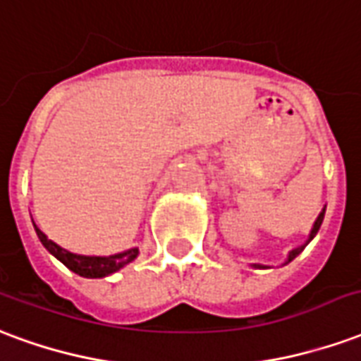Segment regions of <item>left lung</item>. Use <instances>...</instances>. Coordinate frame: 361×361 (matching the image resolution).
<instances>
[{
	"label": "left lung",
	"instance_id": "left-lung-1",
	"mask_svg": "<svg viewBox=\"0 0 361 361\" xmlns=\"http://www.w3.org/2000/svg\"><path fill=\"white\" fill-rule=\"evenodd\" d=\"M323 217H325V207H323V209H321V213L319 215H317V219H315V223H314V227H312V231H310V236H307V240L304 242V244H302V246H298V248H294V250H290V252H288V256H286V259H285V264L283 265H286V264H290L292 259H294V257L298 256V254H302V250L306 248L307 244H310V242L314 240V236L317 235V231H319V227H321V223H323ZM252 267H256V269H264L265 265H259V264H252Z\"/></svg>",
	"mask_w": 361,
	"mask_h": 361
}]
</instances>
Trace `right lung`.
Wrapping results in <instances>:
<instances>
[{"label": "right lung", "instance_id": "right-lung-1", "mask_svg": "<svg viewBox=\"0 0 361 361\" xmlns=\"http://www.w3.org/2000/svg\"><path fill=\"white\" fill-rule=\"evenodd\" d=\"M34 231L44 244V248L57 257L65 267H69L73 273L80 275L86 279H102L111 275L115 271L123 269L125 265L134 262L138 257V248H128L119 254H111V256H82V254H73L69 250L61 248L59 244H55L54 240H49L40 228L34 225Z\"/></svg>", "mask_w": 361, "mask_h": 361}]
</instances>
